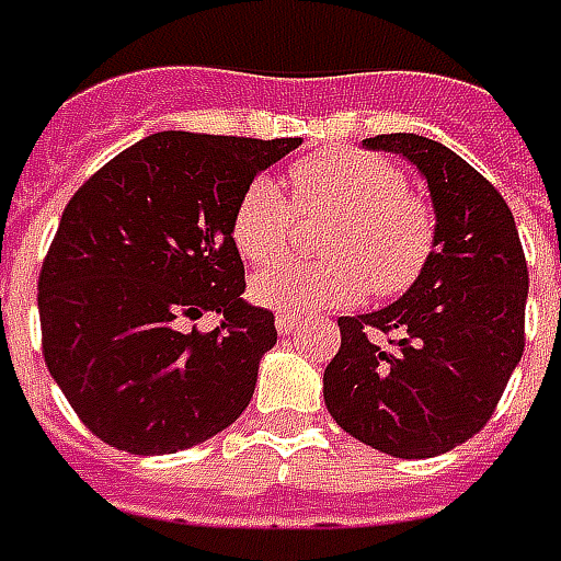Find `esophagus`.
Here are the masks:
<instances>
[{"label":"esophagus","instance_id":"esophagus-1","mask_svg":"<svg viewBox=\"0 0 561 561\" xmlns=\"http://www.w3.org/2000/svg\"><path fill=\"white\" fill-rule=\"evenodd\" d=\"M297 322H300L297 316H288V312H276V331H279V334H291V331L297 329Z\"/></svg>","mask_w":561,"mask_h":561}]
</instances>
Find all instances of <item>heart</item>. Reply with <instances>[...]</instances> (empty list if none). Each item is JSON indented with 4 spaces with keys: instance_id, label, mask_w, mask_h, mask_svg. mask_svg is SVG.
I'll return each mask as SVG.
<instances>
[{
    "instance_id": "1",
    "label": "heart",
    "mask_w": 561,
    "mask_h": 561,
    "mask_svg": "<svg viewBox=\"0 0 561 561\" xmlns=\"http://www.w3.org/2000/svg\"><path fill=\"white\" fill-rule=\"evenodd\" d=\"M288 196L270 174L251 178L230 217L232 242L249 264L285 251L295 217L334 215L322 232V261H279L251 279V297L276 312L341 310L368 291H409L430 264L436 215L405 190L402 169L362 150H316L291 165Z\"/></svg>"
}]
</instances>
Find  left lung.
<instances>
[{
  "mask_svg": "<svg viewBox=\"0 0 561 561\" xmlns=\"http://www.w3.org/2000/svg\"><path fill=\"white\" fill-rule=\"evenodd\" d=\"M365 147L402 152L424 174L436 245L396 304L337 319L341 350L322 392L365 445L436 457L489 424L519 365L528 264L504 196L457 152L421 135H377Z\"/></svg>",
  "mask_w": 561,
  "mask_h": 561,
  "instance_id": "left-lung-1",
  "label": "left lung"
}]
</instances>
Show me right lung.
<instances>
[{
    "mask_svg": "<svg viewBox=\"0 0 561 561\" xmlns=\"http://www.w3.org/2000/svg\"><path fill=\"white\" fill-rule=\"evenodd\" d=\"M300 137L159 131L94 171L39 273L42 356L79 421L128 455H174L249 409L276 319L242 300L239 193ZM224 311L215 332L181 321Z\"/></svg>",
    "mask_w": 561,
    "mask_h": 561,
    "instance_id": "obj_1",
    "label": "right lung"
}]
</instances>
